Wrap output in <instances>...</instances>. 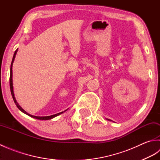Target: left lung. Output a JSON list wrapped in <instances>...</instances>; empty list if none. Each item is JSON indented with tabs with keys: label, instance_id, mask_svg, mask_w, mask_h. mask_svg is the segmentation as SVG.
Masks as SVG:
<instances>
[{
	"label": "left lung",
	"instance_id": "1",
	"mask_svg": "<svg viewBox=\"0 0 160 160\" xmlns=\"http://www.w3.org/2000/svg\"><path fill=\"white\" fill-rule=\"evenodd\" d=\"M107 120H108V121H111V120H109V119H107Z\"/></svg>",
	"mask_w": 160,
	"mask_h": 160
}]
</instances>
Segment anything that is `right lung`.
<instances>
[{
	"instance_id": "right-lung-1",
	"label": "right lung",
	"mask_w": 160,
	"mask_h": 160,
	"mask_svg": "<svg viewBox=\"0 0 160 160\" xmlns=\"http://www.w3.org/2000/svg\"><path fill=\"white\" fill-rule=\"evenodd\" d=\"M17 52H18V49H17L15 52H14V54H13V58H12V64H11V67H10V78H9V85H10V90H11V93H12V98H13V101H14V102L16 105V107H18V109L22 111V113H25L26 115H29V116L32 117V118H36V119H38V120H51V119H53L56 116H58L59 115L63 113L64 112H65L67 110L64 111H62L60 112V113H56V114H54V115H49V116H43V117H40V116H35V115H30L28 113H27V112L23 109V108L20 106V105L18 104V103L17 102V101L16 100L15 98V96H14V93H13V79H12V76H13V73H12V66H13V61H14V59H15V57H16V55L17 53Z\"/></svg>"
}]
</instances>
